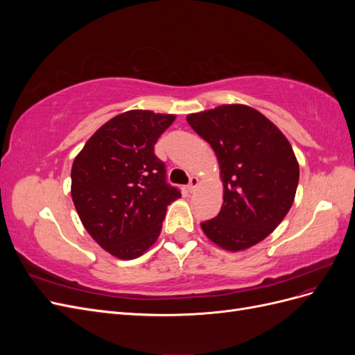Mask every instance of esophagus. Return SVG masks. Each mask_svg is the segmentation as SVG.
Instances as JSON below:
<instances>
[{
	"mask_svg": "<svg viewBox=\"0 0 355 355\" xmlns=\"http://www.w3.org/2000/svg\"><path fill=\"white\" fill-rule=\"evenodd\" d=\"M198 184H200L198 178H197V176H191V178H189V184H188V191H189V192H194L196 188L198 187Z\"/></svg>",
	"mask_w": 355,
	"mask_h": 355,
	"instance_id": "esophagus-1",
	"label": "esophagus"
}]
</instances>
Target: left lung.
<instances>
[{"label": "left lung", "instance_id": "obj_1", "mask_svg": "<svg viewBox=\"0 0 355 355\" xmlns=\"http://www.w3.org/2000/svg\"><path fill=\"white\" fill-rule=\"evenodd\" d=\"M187 120L216 153L223 182V206L201 228L225 250L249 249L292 207L299 182L292 145L265 115L245 105H222Z\"/></svg>", "mask_w": 355, "mask_h": 355}]
</instances>
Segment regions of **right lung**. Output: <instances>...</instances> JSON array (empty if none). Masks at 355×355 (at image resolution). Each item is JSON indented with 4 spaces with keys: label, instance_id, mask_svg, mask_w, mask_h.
<instances>
[{
    "label": "right lung",
    "instance_id": "1",
    "mask_svg": "<svg viewBox=\"0 0 355 355\" xmlns=\"http://www.w3.org/2000/svg\"><path fill=\"white\" fill-rule=\"evenodd\" d=\"M173 121L170 114L127 111L105 123L73 159V206L93 240L120 259H135L157 241L167 206L180 197L154 153Z\"/></svg>",
    "mask_w": 355,
    "mask_h": 355
}]
</instances>
